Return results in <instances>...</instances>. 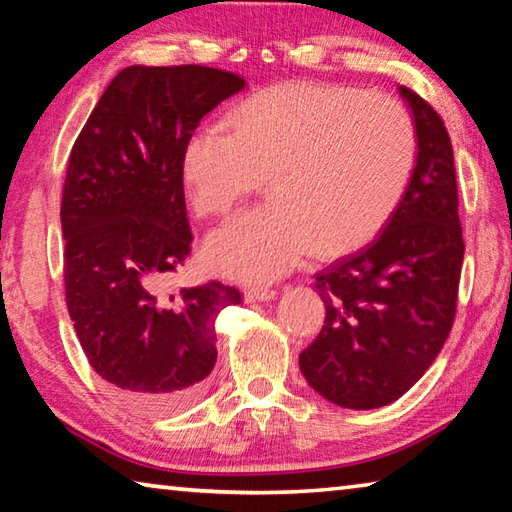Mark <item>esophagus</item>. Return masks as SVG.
<instances>
[{
  "label": "esophagus",
  "mask_w": 512,
  "mask_h": 512,
  "mask_svg": "<svg viewBox=\"0 0 512 512\" xmlns=\"http://www.w3.org/2000/svg\"><path fill=\"white\" fill-rule=\"evenodd\" d=\"M244 296L248 302H264V300H273L277 296V291L264 289V287H253V289H246Z\"/></svg>",
  "instance_id": "esophagus-1"
}]
</instances>
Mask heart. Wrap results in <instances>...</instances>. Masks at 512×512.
I'll use <instances>...</instances> for the list:
<instances>
[{"mask_svg":"<svg viewBox=\"0 0 512 512\" xmlns=\"http://www.w3.org/2000/svg\"><path fill=\"white\" fill-rule=\"evenodd\" d=\"M230 131L196 128L180 153L189 203L225 214L268 180L271 201L214 230L205 262L230 280L262 284L293 271L311 250L352 253L375 239L411 183L415 124L384 94L282 83L246 99Z\"/></svg>","mask_w":512,"mask_h":512,"instance_id":"heart-1","label":"heart"}]
</instances>
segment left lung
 <instances>
[{
	"label": "left lung",
	"mask_w": 512,
	"mask_h": 512,
	"mask_svg": "<svg viewBox=\"0 0 512 512\" xmlns=\"http://www.w3.org/2000/svg\"><path fill=\"white\" fill-rule=\"evenodd\" d=\"M418 160L381 235L316 275L325 325L300 354L307 384L343 409H379L443 350L463 266L454 151L438 112L400 85Z\"/></svg>",
	"instance_id": "8db88e82"
}]
</instances>
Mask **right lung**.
I'll return each instance as SVG.
<instances>
[{
    "mask_svg": "<svg viewBox=\"0 0 512 512\" xmlns=\"http://www.w3.org/2000/svg\"><path fill=\"white\" fill-rule=\"evenodd\" d=\"M246 88L203 65H131L112 79L69 155L60 205L69 318L90 366L151 415L187 409L216 363L214 320L241 293L167 291L192 244L180 153L201 119Z\"/></svg>",
    "mask_w": 512,
    "mask_h": 512,
    "instance_id": "1",
    "label": "right lung"
}]
</instances>
